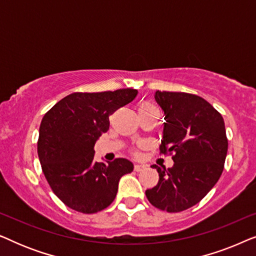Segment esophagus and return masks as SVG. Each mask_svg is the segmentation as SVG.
<instances>
[{
    "mask_svg": "<svg viewBox=\"0 0 256 256\" xmlns=\"http://www.w3.org/2000/svg\"><path fill=\"white\" fill-rule=\"evenodd\" d=\"M144 168H146V166H143V164H135L134 170L136 171V172H140V171H142Z\"/></svg>",
    "mask_w": 256,
    "mask_h": 256,
    "instance_id": "obj_1",
    "label": "esophagus"
}]
</instances>
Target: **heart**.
Instances as JSON below:
<instances>
[{
    "mask_svg": "<svg viewBox=\"0 0 256 256\" xmlns=\"http://www.w3.org/2000/svg\"><path fill=\"white\" fill-rule=\"evenodd\" d=\"M154 107L152 104H148V102H144V104H142L141 106L138 107V110H154Z\"/></svg>",
    "mask_w": 256,
    "mask_h": 256,
    "instance_id": "obj_1",
    "label": "heart"
}]
</instances>
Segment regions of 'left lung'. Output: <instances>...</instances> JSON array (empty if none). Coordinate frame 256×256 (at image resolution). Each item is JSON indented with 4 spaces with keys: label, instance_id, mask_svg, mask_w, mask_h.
I'll use <instances>...</instances> for the list:
<instances>
[{
    "label": "left lung",
    "instance_id": "obj_1",
    "mask_svg": "<svg viewBox=\"0 0 256 256\" xmlns=\"http://www.w3.org/2000/svg\"><path fill=\"white\" fill-rule=\"evenodd\" d=\"M155 100L166 120L160 150L172 155L174 166H152L160 180L146 196L162 211L180 212L198 204L222 176L228 148L225 122L194 94L157 90Z\"/></svg>",
    "mask_w": 256,
    "mask_h": 256
}]
</instances>
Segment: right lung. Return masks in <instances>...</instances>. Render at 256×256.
I'll return each mask as SVG.
<instances>
[{"mask_svg":"<svg viewBox=\"0 0 256 256\" xmlns=\"http://www.w3.org/2000/svg\"><path fill=\"white\" fill-rule=\"evenodd\" d=\"M138 96L132 88L114 92H76L58 101L44 115L37 152L54 194L70 208L92 214L116 197L120 178L134 169L132 162L94 160V144L110 129V116Z\"/></svg>","mask_w":256,"mask_h":256,"instance_id":"add662e5","label":"right lung"}]
</instances>
